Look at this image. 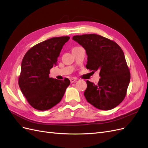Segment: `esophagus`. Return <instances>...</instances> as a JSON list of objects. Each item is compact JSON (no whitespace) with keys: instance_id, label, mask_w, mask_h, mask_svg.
Here are the masks:
<instances>
[{"instance_id":"esophagus-1","label":"esophagus","mask_w":148,"mask_h":148,"mask_svg":"<svg viewBox=\"0 0 148 148\" xmlns=\"http://www.w3.org/2000/svg\"><path fill=\"white\" fill-rule=\"evenodd\" d=\"M70 82H71V83H75V82H76L77 81V79L76 78H70Z\"/></svg>"}]
</instances>
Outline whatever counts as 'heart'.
Here are the masks:
<instances>
[{"label": "heart", "instance_id": "obj_1", "mask_svg": "<svg viewBox=\"0 0 148 148\" xmlns=\"http://www.w3.org/2000/svg\"><path fill=\"white\" fill-rule=\"evenodd\" d=\"M75 48H76V47H75Z\"/></svg>", "mask_w": 148, "mask_h": 148}]
</instances>
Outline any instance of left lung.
Instances as JSON below:
<instances>
[{
    "label": "left lung",
    "mask_w": 148,
    "mask_h": 148,
    "mask_svg": "<svg viewBox=\"0 0 148 148\" xmlns=\"http://www.w3.org/2000/svg\"><path fill=\"white\" fill-rule=\"evenodd\" d=\"M73 40L85 49L87 69L98 70V85L87 80L84 95L97 108L110 110L125 98L130 82V72L121 47L113 40L97 34L75 35Z\"/></svg>",
    "instance_id": "8db88e82"
}]
</instances>
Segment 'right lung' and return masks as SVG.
<instances>
[{
  "label": "right lung",
  "instance_id": "right-lung-1",
  "mask_svg": "<svg viewBox=\"0 0 148 148\" xmlns=\"http://www.w3.org/2000/svg\"><path fill=\"white\" fill-rule=\"evenodd\" d=\"M70 37H53L35 45L23 58L18 85L34 108L49 110L61 101L69 79L59 80L49 77L50 70L57 65L58 57Z\"/></svg>",
  "mask_w": 148,
  "mask_h": 148
}]
</instances>
